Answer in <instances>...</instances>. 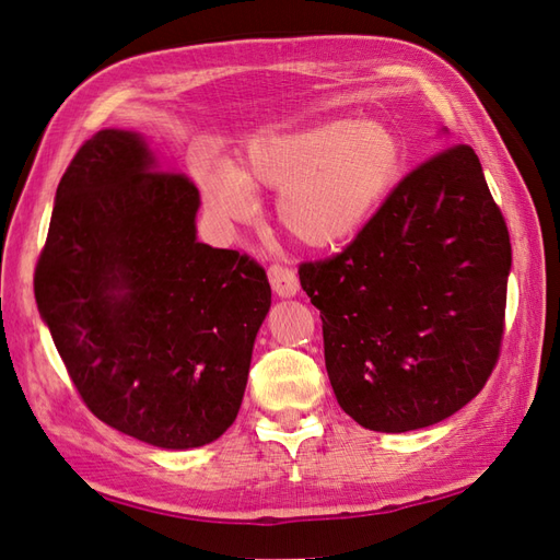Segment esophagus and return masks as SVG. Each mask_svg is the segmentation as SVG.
Returning <instances> with one entry per match:
<instances>
[{
    "label": "esophagus",
    "instance_id": "obj_1",
    "mask_svg": "<svg viewBox=\"0 0 560 560\" xmlns=\"http://www.w3.org/2000/svg\"><path fill=\"white\" fill-rule=\"evenodd\" d=\"M267 275H269L271 289H275L277 295L291 298V295L298 293L300 281H298V275H295V271H293L291 267H285V265H279V262H277V265H271V267L267 269Z\"/></svg>",
    "mask_w": 560,
    "mask_h": 560
}]
</instances>
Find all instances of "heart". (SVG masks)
I'll list each match as a JSON object with an SVG mask.
<instances>
[{
  "mask_svg": "<svg viewBox=\"0 0 560 560\" xmlns=\"http://www.w3.org/2000/svg\"><path fill=\"white\" fill-rule=\"evenodd\" d=\"M399 139L381 122L326 120L255 135L236 172L206 182L214 210L238 218L246 189L279 194L283 226L310 248H334L360 232L397 175Z\"/></svg>",
  "mask_w": 560,
  "mask_h": 560,
  "instance_id": "b5f03b06",
  "label": "heart"
}]
</instances>
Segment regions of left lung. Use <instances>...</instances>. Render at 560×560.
I'll use <instances>...</instances> for the list:
<instances>
[{
  "label": "left lung",
  "mask_w": 560,
  "mask_h": 560,
  "mask_svg": "<svg viewBox=\"0 0 560 560\" xmlns=\"http://www.w3.org/2000/svg\"><path fill=\"white\" fill-rule=\"evenodd\" d=\"M511 238L476 151L430 155L340 253L298 267L342 411L378 433L452 417L499 362Z\"/></svg>",
  "instance_id": "left-lung-1"
}]
</instances>
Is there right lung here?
I'll list each match as a JSON object with an SVG mask.
<instances>
[{
	"label": "right lung",
	"instance_id": "add662e5",
	"mask_svg": "<svg viewBox=\"0 0 560 560\" xmlns=\"http://www.w3.org/2000/svg\"><path fill=\"white\" fill-rule=\"evenodd\" d=\"M196 184L135 132L88 139L56 189L35 300L82 402L163 450L218 440L271 305L250 255L196 241Z\"/></svg>",
	"mask_w": 560,
	"mask_h": 560
}]
</instances>
